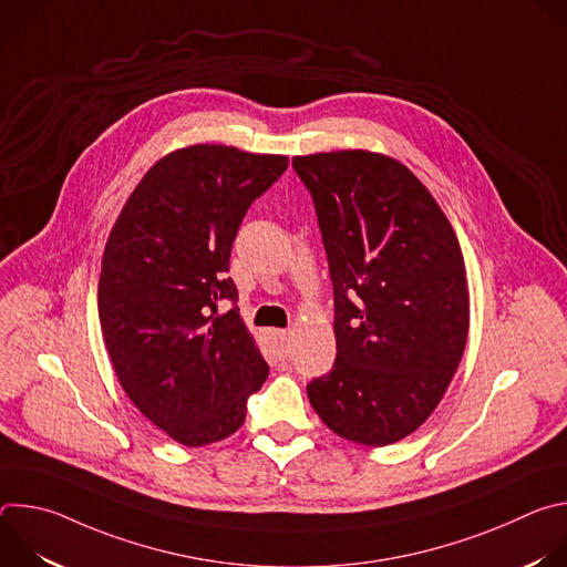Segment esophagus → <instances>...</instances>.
<instances>
[{
  "label": "esophagus",
  "mask_w": 567,
  "mask_h": 567,
  "mask_svg": "<svg viewBox=\"0 0 567 567\" xmlns=\"http://www.w3.org/2000/svg\"><path fill=\"white\" fill-rule=\"evenodd\" d=\"M269 339H271V343L276 346V350L280 354H287V348H289V332L287 330H269Z\"/></svg>",
  "instance_id": "obj_1"
}]
</instances>
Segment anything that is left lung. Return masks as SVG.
<instances>
[{
    "instance_id": "left-lung-1",
    "label": "left lung",
    "mask_w": 567,
    "mask_h": 567,
    "mask_svg": "<svg viewBox=\"0 0 567 567\" xmlns=\"http://www.w3.org/2000/svg\"><path fill=\"white\" fill-rule=\"evenodd\" d=\"M326 245L337 361L307 385L337 435L385 446L442 401L468 334L466 269L455 230L396 158L368 150L293 156Z\"/></svg>"
}]
</instances>
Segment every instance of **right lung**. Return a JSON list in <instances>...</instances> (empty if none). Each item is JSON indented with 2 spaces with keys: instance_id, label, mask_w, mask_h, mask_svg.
I'll return each instance as SVG.
<instances>
[{
  "instance_id": "add662e5",
  "label": "right lung",
  "mask_w": 567,
  "mask_h": 567,
  "mask_svg": "<svg viewBox=\"0 0 567 567\" xmlns=\"http://www.w3.org/2000/svg\"><path fill=\"white\" fill-rule=\"evenodd\" d=\"M287 166L228 145L175 150L110 233L99 280L107 354L134 406L184 446L233 435L269 374L226 274L241 219ZM221 301L234 307L219 312Z\"/></svg>"
}]
</instances>
